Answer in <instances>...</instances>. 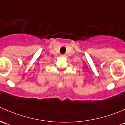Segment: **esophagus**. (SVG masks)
<instances>
[{
  "label": "esophagus",
  "instance_id": "1",
  "mask_svg": "<svg viewBox=\"0 0 125 125\" xmlns=\"http://www.w3.org/2000/svg\"><path fill=\"white\" fill-rule=\"evenodd\" d=\"M61 57H65V56H66V55H64H64H61Z\"/></svg>",
  "mask_w": 125,
  "mask_h": 125
}]
</instances>
